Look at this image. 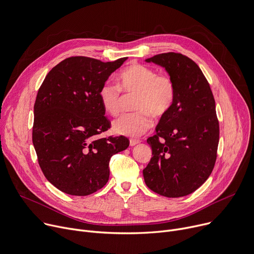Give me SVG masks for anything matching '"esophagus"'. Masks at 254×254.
<instances>
[{
    "label": "esophagus",
    "instance_id": "34e87169",
    "mask_svg": "<svg viewBox=\"0 0 254 254\" xmlns=\"http://www.w3.org/2000/svg\"><path fill=\"white\" fill-rule=\"evenodd\" d=\"M137 144H140V141H139V140H130V141H129V146H130V147H133V146H135V145H137Z\"/></svg>",
    "mask_w": 254,
    "mask_h": 254
}]
</instances>
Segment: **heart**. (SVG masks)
Instances as JSON below:
<instances>
[{
    "label": "heart",
    "mask_w": 254,
    "mask_h": 254,
    "mask_svg": "<svg viewBox=\"0 0 254 254\" xmlns=\"http://www.w3.org/2000/svg\"><path fill=\"white\" fill-rule=\"evenodd\" d=\"M119 86L104 83L99 90V99L105 112L115 117L122 109L124 97L134 95L132 107L136 111L122 115L114 121L112 129L115 133L137 137L147 132L153 126L150 114L160 118L168 112L175 96L172 79L166 75H158L152 67L141 64H131L119 75Z\"/></svg>",
    "instance_id": "heart-1"
}]
</instances>
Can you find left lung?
Segmentation results:
<instances>
[{"mask_svg":"<svg viewBox=\"0 0 254 254\" xmlns=\"http://www.w3.org/2000/svg\"><path fill=\"white\" fill-rule=\"evenodd\" d=\"M145 62L165 68L175 96L156 134L147 140L153 157L144 179L158 194L188 195L209 178L216 162L220 132L212 90L198 65L181 54H160Z\"/></svg>","mask_w":254,"mask_h":254,"instance_id":"obj_1","label":"left lung"}]
</instances>
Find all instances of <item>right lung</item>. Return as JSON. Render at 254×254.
Listing matches in <instances>:
<instances>
[{
  "mask_svg": "<svg viewBox=\"0 0 254 254\" xmlns=\"http://www.w3.org/2000/svg\"><path fill=\"white\" fill-rule=\"evenodd\" d=\"M126 61L67 58L52 68L38 90L33 146L44 176L64 193L84 196L102 189L111 156L129 145L124 135L97 137L110 127L99 90Z\"/></svg>",
  "mask_w": 254,
  "mask_h": 254,
  "instance_id": "add662e5",
  "label": "right lung"
}]
</instances>
